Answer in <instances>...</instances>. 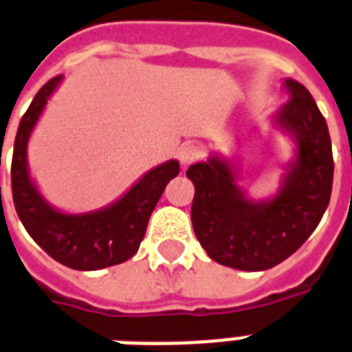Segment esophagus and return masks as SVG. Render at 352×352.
Masks as SVG:
<instances>
[{
    "label": "esophagus",
    "mask_w": 352,
    "mask_h": 352,
    "mask_svg": "<svg viewBox=\"0 0 352 352\" xmlns=\"http://www.w3.org/2000/svg\"><path fill=\"white\" fill-rule=\"evenodd\" d=\"M201 157V147L195 146V144H186V146L181 147V151H179V160H181V164L186 168L192 162H195L197 158Z\"/></svg>",
    "instance_id": "34e87169"
}]
</instances>
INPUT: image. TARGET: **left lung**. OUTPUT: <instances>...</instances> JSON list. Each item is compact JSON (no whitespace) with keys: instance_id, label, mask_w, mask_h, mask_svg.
Segmentation results:
<instances>
[{"instance_id":"left-lung-1","label":"left lung","mask_w":352,"mask_h":352,"mask_svg":"<svg viewBox=\"0 0 352 352\" xmlns=\"http://www.w3.org/2000/svg\"><path fill=\"white\" fill-rule=\"evenodd\" d=\"M283 88L288 103L270 120L295 149L283 164L277 194L251 197L238 184L234 160L214 153L186 171L195 188V236L212 260L232 270L264 272L280 264L308 240L331 201L334 160L325 118L301 82L284 79Z\"/></svg>"}]
</instances>
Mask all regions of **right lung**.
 <instances>
[{"mask_svg":"<svg viewBox=\"0 0 352 352\" xmlns=\"http://www.w3.org/2000/svg\"><path fill=\"white\" fill-rule=\"evenodd\" d=\"M63 75L47 80L23 114L12 153V199L29 236L51 258L79 272H96L133 256L166 184L179 175V160L155 166L111 205L90 212H64L45 199L31 177L27 146ZM1 190V188H0Z\"/></svg>","mask_w":352,"mask_h":352,"instance_id":"right-lung-1","label":"right lung"}]
</instances>
